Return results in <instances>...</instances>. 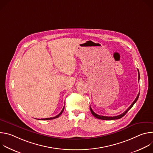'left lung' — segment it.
<instances>
[{
	"label": "left lung",
	"mask_w": 153,
	"mask_h": 153,
	"mask_svg": "<svg viewBox=\"0 0 153 153\" xmlns=\"http://www.w3.org/2000/svg\"><path fill=\"white\" fill-rule=\"evenodd\" d=\"M138 74H139V75H138V76H139L138 79H139H139H140V74H139V70H138ZM139 94H140V93H139L138 95L137 96V97H136V99L134 100V102H133V103L129 106V108L127 109V110H126L125 112H123L122 114H120V115H118V116H113V117H111V116H100V115H98V114H96V113L93 111L92 108H91V106H90V110H91V112L92 114H93L95 117H96V118H97V119H102V120H115V119H119L122 118V117H123V116L126 114V113H127V112L130 110V109L133 107V106L134 105V103L137 102V99H138V98H139Z\"/></svg>",
	"instance_id": "obj_1"
}]
</instances>
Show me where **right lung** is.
I'll list each match as a JSON object with an SVG mask.
<instances>
[{
    "instance_id": "add662e5",
    "label": "right lung",
    "mask_w": 153,
    "mask_h": 153,
    "mask_svg": "<svg viewBox=\"0 0 153 153\" xmlns=\"http://www.w3.org/2000/svg\"><path fill=\"white\" fill-rule=\"evenodd\" d=\"M64 108H65V106H63V109H62V110L61 111V112L58 114V115H57L56 116H55V117H50V118H45V119H41L40 120H51V119H56V118H57V117H59L61 114H62V113H63V110H64Z\"/></svg>"
}]
</instances>
